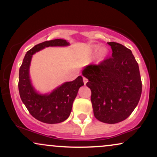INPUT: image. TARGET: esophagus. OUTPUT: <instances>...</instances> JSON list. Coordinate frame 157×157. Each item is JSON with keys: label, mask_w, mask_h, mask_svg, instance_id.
<instances>
[{"label": "esophagus", "mask_w": 157, "mask_h": 157, "mask_svg": "<svg viewBox=\"0 0 157 157\" xmlns=\"http://www.w3.org/2000/svg\"><path fill=\"white\" fill-rule=\"evenodd\" d=\"M82 80H83V82H84L85 85L87 83V82H88V79L87 78H86V77H82Z\"/></svg>", "instance_id": "34e87169"}]
</instances>
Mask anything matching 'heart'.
Returning a JSON list of instances; mask_svg holds the SVG:
<instances>
[{
	"mask_svg": "<svg viewBox=\"0 0 157 157\" xmlns=\"http://www.w3.org/2000/svg\"><path fill=\"white\" fill-rule=\"evenodd\" d=\"M100 48V46H97V45H96V46H94L92 49L94 50V51H97V50ZM106 54H107V52H106V50L105 49V48H100V52H99V56H100V57H101V58H102V57H104L106 55Z\"/></svg>",
	"mask_w": 157,
	"mask_h": 157,
	"instance_id": "1",
	"label": "heart"
}]
</instances>
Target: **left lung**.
Wrapping results in <instances>:
<instances>
[{
	"label": "left lung",
	"mask_w": 157,
	"mask_h": 157,
	"mask_svg": "<svg viewBox=\"0 0 157 157\" xmlns=\"http://www.w3.org/2000/svg\"><path fill=\"white\" fill-rule=\"evenodd\" d=\"M112 55L82 71L89 80L94 115L100 122L114 124L127 119L140 101L142 80L137 62L129 48L109 42Z\"/></svg>",
	"instance_id": "8db88e82"
}]
</instances>
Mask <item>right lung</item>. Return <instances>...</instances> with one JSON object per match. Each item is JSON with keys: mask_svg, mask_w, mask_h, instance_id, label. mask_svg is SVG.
<instances>
[{"mask_svg": "<svg viewBox=\"0 0 157 157\" xmlns=\"http://www.w3.org/2000/svg\"><path fill=\"white\" fill-rule=\"evenodd\" d=\"M69 45L63 39H55L41 43L26 52L19 70L18 89L21 100L29 112L39 121L48 124L65 121L71 113L72 104L78 90L84 85L82 77L79 76L71 82H66L49 94H39L32 86L29 79V66L35 52L48 46Z\"/></svg>", "mask_w": 157, "mask_h": 157, "instance_id": "1", "label": "right lung"}]
</instances>
